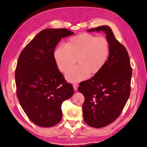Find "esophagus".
<instances>
[{
  "instance_id": "1",
  "label": "esophagus",
  "mask_w": 147,
  "mask_h": 147,
  "mask_svg": "<svg viewBox=\"0 0 147 147\" xmlns=\"http://www.w3.org/2000/svg\"><path fill=\"white\" fill-rule=\"evenodd\" d=\"M73 86V88L74 91H76L78 88V85L77 84H74Z\"/></svg>"
}]
</instances>
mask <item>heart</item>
Here are the masks:
<instances>
[{
	"instance_id": "1",
	"label": "heart",
	"mask_w": 147,
	"mask_h": 147,
	"mask_svg": "<svg viewBox=\"0 0 147 147\" xmlns=\"http://www.w3.org/2000/svg\"><path fill=\"white\" fill-rule=\"evenodd\" d=\"M109 53L110 47L106 38L82 33L70 38L66 46L59 45L54 51V58L63 73L68 70L77 59L79 65L67 71L65 78L69 82H80L88 79L90 74L100 72Z\"/></svg>"
}]
</instances>
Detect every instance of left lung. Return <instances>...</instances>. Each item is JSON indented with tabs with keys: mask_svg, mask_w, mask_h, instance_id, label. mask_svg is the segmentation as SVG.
I'll use <instances>...</instances> for the list:
<instances>
[{
	"mask_svg": "<svg viewBox=\"0 0 147 147\" xmlns=\"http://www.w3.org/2000/svg\"><path fill=\"white\" fill-rule=\"evenodd\" d=\"M88 32H104L110 47L109 56L103 68L78 87V91L85 98L82 105L84 121L98 129L119 117L130 96L132 72L127 50L115 39L109 26H100Z\"/></svg>",
	"mask_w": 147,
	"mask_h": 147,
	"instance_id": "left-lung-1",
	"label": "left lung"
}]
</instances>
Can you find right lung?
I'll return each instance as SVG.
<instances>
[{
  "label": "right lung",
  "instance_id": "right-lung-1",
  "mask_svg": "<svg viewBox=\"0 0 147 147\" xmlns=\"http://www.w3.org/2000/svg\"><path fill=\"white\" fill-rule=\"evenodd\" d=\"M73 33L66 28L43 30L18 58L15 74L18 99L30 120L40 127L58 123L62 103L74 94L72 84L66 82L54 58L59 41Z\"/></svg>",
  "mask_w": 147,
  "mask_h": 147
}]
</instances>
